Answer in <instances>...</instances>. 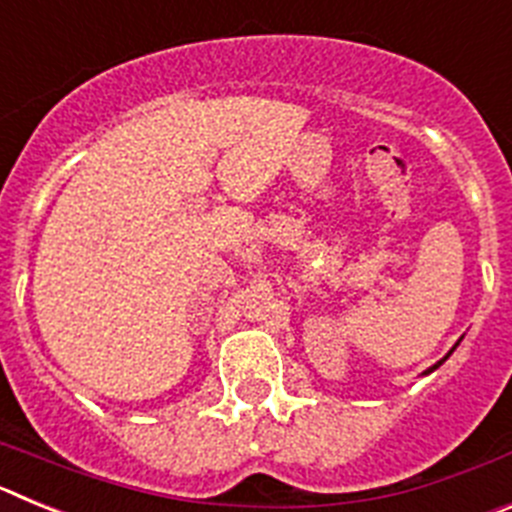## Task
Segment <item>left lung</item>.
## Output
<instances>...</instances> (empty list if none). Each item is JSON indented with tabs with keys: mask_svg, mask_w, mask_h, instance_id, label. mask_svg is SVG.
I'll list each match as a JSON object with an SVG mask.
<instances>
[{
	"mask_svg": "<svg viewBox=\"0 0 512 512\" xmlns=\"http://www.w3.org/2000/svg\"><path fill=\"white\" fill-rule=\"evenodd\" d=\"M456 346H459V341H456ZM456 346H454V348H456ZM454 348H451L449 354L443 356V359H441V361H436V364H433V366H428V369H425V372H423V374H431V372H436L438 366H441V364H443V361H446V359H449V356H451V354H454Z\"/></svg>",
	"mask_w": 512,
	"mask_h": 512,
	"instance_id": "obj_1",
	"label": "left lung"
}]
</instances>
